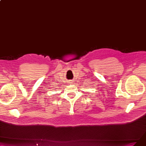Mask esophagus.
<instances>
[{
    "instance_id": "obj_1",
    "label": "esophagus",
    "mask_w": 146,
    "mask_h": 146,
    "mask_svg": "<svg viewBox=\"0 0 146 146\" xmlns=\"http://www.w3.org/2000/svg\"><path fill=\"white\" fill-rule=\"evenodd\" d=\"M72 81H70V84H72Z\"/></svg>"
}]
</instances>
